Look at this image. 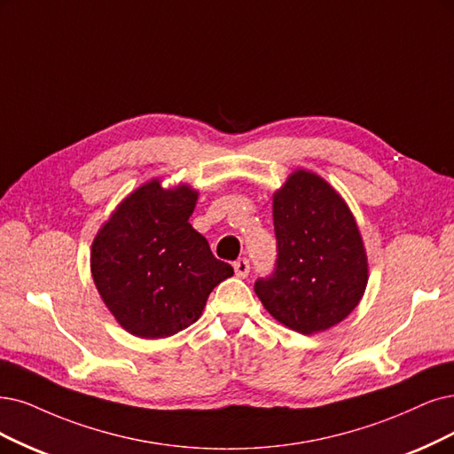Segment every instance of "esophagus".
<instances>
[{"mask_svg":"<svg viewBox=\"0 0 454 454\" xmlns=\"http://www.w3.org/2000/svg\"><path fill=\"white\" fill-rule=\"evenodd\" d=\"M233 270H236L238 277H247L250 273V262L247 258H239L233 262Z\"/></svg>","mask_w":454,"mask_h":454,"instance_id":"esophagus-1","label":"esophagus"}]
</instances>
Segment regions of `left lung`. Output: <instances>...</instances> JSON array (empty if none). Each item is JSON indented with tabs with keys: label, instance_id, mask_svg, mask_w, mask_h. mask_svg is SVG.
Instances as JSON below:
<instances>
[{
	"label": "left lung",
	"instance_id": "8db88e82",
	"mask_svg": "<svg viewBox=\"0 0 454 454\" xmlns=\"http://www.w3.org/2000/svg\"><path fill=\"white\" fill-rule=\"evenodd\" d=\"M277 262L254 292L277 322L312 334L357 307L368 263L344 200L316 174L297 170L273 198Z\"/></svg>",
	"mask_w": 454,
	"mask_h": 454
}]
</instances>
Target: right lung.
Returning <instances> with one entry per match:
<instances>
[{
	"label": "right lung",
	"mask_w": 454,
	"mask_h": 454,
	"mask_svg": "<svg viewBox=\"0 0 454 454\" xmlns=\"http://www.w3.org/2000/svg\"><path fill=\"white\" fill-rule=\"evenodd\" d=\"M198 192L162 189L157 179L125 198L91 247L95 286L129 333L172 337L194 324L233 267L216 260L189 216Z\"/></svg>",
	"instance_id": "1"
}]
</instances>
